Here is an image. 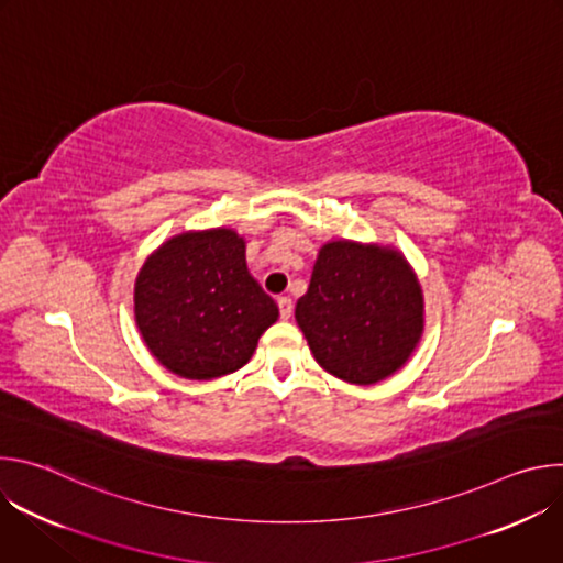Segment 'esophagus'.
I'll return each mask as SVG.
<instances>
[{"label": "esophagus", "mask_w": 563, "mask_h": 563, "mask_svg": "<svg viewBox=\"0 0 563 563\" xmlns=\"http://www.w3.org/2000/svg\"><path fill=\"white\" fill-rule=\"evenodd\" d=\"M278 309H280V316H283V318H289L291 311H294L291 298H289V296H280V298H278Z\"/></svg>", "instance_id": "obj_1"}]
</instances>
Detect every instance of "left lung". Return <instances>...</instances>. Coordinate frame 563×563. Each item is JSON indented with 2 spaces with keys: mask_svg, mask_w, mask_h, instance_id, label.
Listing matches in <instances>:
<instances>
[{
  "mask_svg": "<svg viewBox=\"0 0 563 563\" xmlns=\"http://www.w3.org/2000/svg\"><path fill=\"white\" fill-rule=\"evenodd\" d=\"M296 323L316 363L352 385H374L404 367L421 343V283L396 247L330 240L318 250Z\"/></svg>",
  "mask_w": 563,
  "mask_h": 563,
  "instance_id": "8db88e82",
  "label": "left lung"
}]
</instances>
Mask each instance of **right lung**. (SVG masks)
Here are the masks:
<instances>
[{"label":"right lung","mask_w":563,"mask_h":563,"mask_svg":"<svg viewBox=\"0 0 563 563\" xmlns=\"http://www.w3.org/2000/svg\"><path fill=\"white\" fill-rule=\"evenodd\" d=\"M245 238L229 227L183 231L142 265L133 313L148 352L169 372L211 380L250 363L278 305L252 276Z\"/></svg>","instance_id":"1"}]
</instances>
